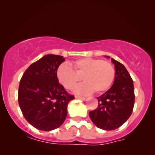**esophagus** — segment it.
Instances as JSON below:
<instances>
[{
  "instance_id": "1",
  "label": "esophagus",
  "mask_w": 155,
  "mask_h": 155,
  "mask_svg": "<svg viewBox=\"0 0 155 155\" xmlns=\"http://www.w3.org/2000/svg\"><path fill=\"white\" fill-rule=\"evenodd\" d=\"M74 98H75L76 99H80V100H84V99H85V97L78 96V95H75V96H74Z\"/></svg>"
}]
</instances>
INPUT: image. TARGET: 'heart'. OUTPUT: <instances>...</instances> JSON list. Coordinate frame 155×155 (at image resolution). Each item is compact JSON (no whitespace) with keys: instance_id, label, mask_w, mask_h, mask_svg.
I'll return each instance as SVG.
<instances>
[{"instance_id":"b5f03b06","label":"heart","mask_w":155,"mask_h":155,"mask_svg":"<svg viewBox=\"0 0 155 155\" xmlns=\"http://www.w3.org/2000/svg\"><path fill=\"white\" fill-rule=\"evenodd\" d=\"M78 74H83V83L73 88L78 95H88L95 91L102 93L109 89L115 78V69L110 63L100 59L85 57L72 62ZM57 80L67 89H72L79 80L78 74L70 64L62 63L57 69Z\"/></svg>"}]
</instances>
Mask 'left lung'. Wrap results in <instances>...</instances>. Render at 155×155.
I'll use <instances>...</instances> for the list:
<instances>
[{"instance_id": "8db88e82", "label": "left lung", "mask_w": 155, "mask_h": 155, "mask_svg": "<svg viewBox=\"0 0 155 155\" xmlns=\"http://www.w3.org/2000/svg\"><path fill=\"white\" fill-rule=\"evenodd\" d=\"M110 58L108 56H104ZM115 67L114 83L106 93L97 97L98 108L89 113L93 123L103 130H114L127 121L134 105V83L124 64L111 58Z\"/></svg>"}]
</instances>
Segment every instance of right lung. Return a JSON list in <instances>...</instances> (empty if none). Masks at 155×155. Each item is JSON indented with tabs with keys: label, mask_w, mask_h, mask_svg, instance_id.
I'll return each mask as SVG.
<instances>
[{
	"label": "right lung",
	"mask_w": 155,
	"mask_h": 155,
	"mask_svg": "<svg viewBox=\"0 0 155 155\" xmlns=\"http://www.w3.org/2000/svg\"><path fill=\"white\" fill-rule=\"evenodd\" d=\"M64 60L60 55H45L28 67L21 79L19 106L26 121L39 130L60 127L67 117L68 104L74 98L59 83L56 75Z\"/></svg>",
	"instance_id": "right-lung-1"
}]
</instances>
